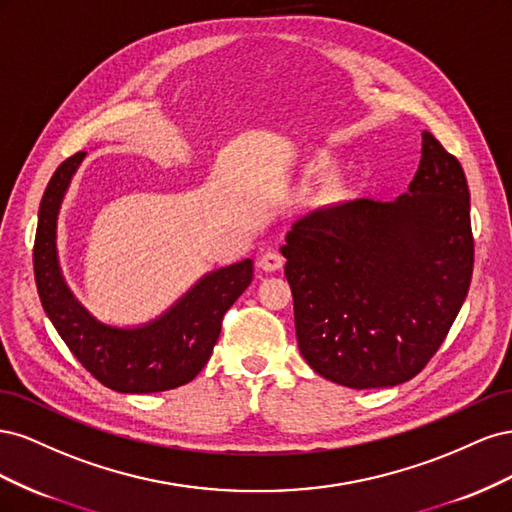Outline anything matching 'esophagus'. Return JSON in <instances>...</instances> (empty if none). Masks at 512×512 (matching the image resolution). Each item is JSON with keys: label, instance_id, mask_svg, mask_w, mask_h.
<instances>
[{"label": "esophagus", "instance_id": "esophagus-1", "mask_svg": "<svg viewBox=\"0 0 512 512\" xmlns=\"http://www.w3.org/2000/svg\"><path fill=\"white\" fill-rule=\"evenodd\" d=\"M258 267H260L262 271H267V273L280 271V269L284 267V258H282L280 254H277V252H267V254L260 256Z\"/></svg>", "mask_w": 512, "mask_h": 512}]
</instances>
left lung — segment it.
<instances>
[{
    "label": "left lung",
    "instance_id": "left-lung-1",
    "mask_svg": "<svg viewBox=\"0 0 512 512\" xmlns=\"http://www.w3.org/2000/svg\"><path fill=\"white\" fill-rule=\"evenodd\" d=\"M299 350L350 389L414 378L466 301L474 267L463 168L431 132L408 192L299 220L282 245Z\"/></svg>",
    "mask_w": 512,
    "mask_h": 512
}]
</instances>
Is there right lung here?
I'll list each match as a JSON object with an SVG mask.
<instances>
[{
  "instance_id": "obj_1",
  "label": "right lung",
  "mask_w": 512,
  "mask_h": 512,
  "mask_svg": "<svg viewBox=\"0 0 512 512\" xmlns=\"http://www.w3.org/2000/svg\"><path fill=\"white\" fill-rule=\"evenodd\" d=\"M87 153L61 162L46 185L34 243L36 286L46 316L91 376L117 393H160L194 380L218 344L222 318L252 284L254 260L205 273L164 314L136 327L98 320L74 297L57 254V218Z\"/></svg>"
}]
</instances>
